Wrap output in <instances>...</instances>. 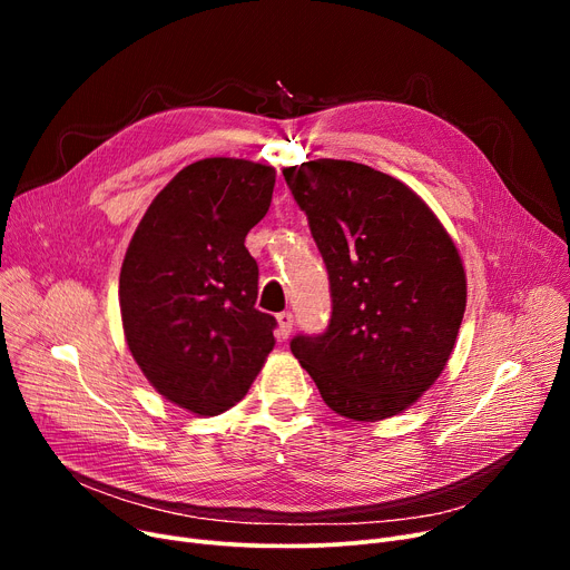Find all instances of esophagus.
<instances>
[{"label": "esophagus", "mask_w": 570, "mask_h": 570, "mask_svg": "<svg viewBox=\"0 0 570 570\" xmlns=\"http://www.w3.org/2000/svg\"><path fill=\"white\" fill-rule=\"evenodd\" d=\"M277 323H279L277 337H279V340H288V335H291V331H293V314H291V312L277 314Z\"/></svg>", "instance_id": "esophagus-1"}]
</instances>
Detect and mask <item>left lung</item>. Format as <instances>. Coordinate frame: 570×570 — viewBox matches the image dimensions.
Returning a JSON list of instances; mask_svg holds the SVG:
<instances>
[{"label": "left lung", "mask_w": 570, "mask_h": 570, "mask_svg": "<svg viewBox=\"0 0 570 570\" xmlns=\"http://www.w3.org/2000/svg\"><path fill=\"white\" fill-rule=\"evenodd\" d=\"M327 267L333 316L291 351L323 402L351 421L409 409L443 372L466 307L455 243L425 200L365 164L284 168Z\"/></svg>", "instance_id": "1"}]
</instances>
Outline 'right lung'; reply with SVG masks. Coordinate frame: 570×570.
Instances as JSON below:
<instances>
[{"label": "right lung", "instance_id": "obj_1", "mask_svg": "<svg viewBox=\"0 0 570 570\" xmlns=\"http://www.w3.org/2000/svg\"><path fill=\"white\" fill-rule=\"evenodd\" d=\"M273 189L275 168L200 159L157 194L129 243L119 273L129 351L159 395L196 415L243 400L275 346L245 247Z\"/></svg>", "mask_w": 570, "mask_h": 570}]
</instances>
